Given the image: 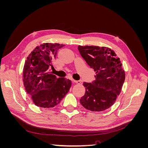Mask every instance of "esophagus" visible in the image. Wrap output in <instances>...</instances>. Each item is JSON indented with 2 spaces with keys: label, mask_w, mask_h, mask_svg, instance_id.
<instances>
[{
  "label": "esophagus",
  "mask_w": 148,
  "mask_h": 148,
  "mask_svg": "<svg viewBox=\"0 0 148 148\" xmlns=\"http://www.w3.org/2000/svg\"><path fill=\"white\" fill-rule=\"evenodd\" d=\"M72 82L75 83H77V84H78L81 83V82L80 81H76V80H75V79H72Z\"/></svg>",
  "instance_id": "esophagus-1"
}]
</instances>
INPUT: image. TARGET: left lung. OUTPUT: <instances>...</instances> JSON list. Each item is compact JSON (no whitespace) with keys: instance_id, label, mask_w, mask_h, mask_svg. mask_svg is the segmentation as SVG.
I'll use <instances>...</instances> for the list:
<instances>
[{"instance_id":"8db88e82","label":"left lung","mask_w":148,"mask_h":148,"mask_svg":"<svg viewBox=\"0 0 148 148\" xmlns=\"http://www.w3.org/2000/svg\"><path fill=\"white\" fill-rule=\"evenodd\" d=\"M82 57L96 72L92 83L84 82V95L79 101L89 110L101 112L112 106L125 79L122 64L115 52L107 47L79 46Z\"/></svg>"}]
</instances>
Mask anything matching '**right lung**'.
<instances>
[{
    "label": "right lung",
    "instance_id": "right-lung-1",
    "mask_svg": "<svg viewBox=\"0 0 148 148\" xmlns=\"http://www.w3.org/2000/svg\"><path fill=\"white\" fill-rule=\"evenodd\" d=\"M64 44L43 43L36 46L25 60L23 84L31 100L38 107L51 108L59 104L70 90L71 80L57 78L49 71L57 51Z\"/></svg>",
    "mask_w": 148,
    "mask_h": 148
}]
</instances>
